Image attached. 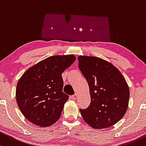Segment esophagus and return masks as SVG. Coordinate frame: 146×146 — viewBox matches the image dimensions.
I'll list each match as a JSON object with an SVG mask.
<instances>
[{"instance_id":"obj_1","label":"esophagus","mask_w":146,"mask_h":146,"mask_svg":"<svg viewBox=\"0 0 146 146\" xmlns=\"http://www.w3.org/2000/svg\"><path fill=\"white\" fill-rule=\"evenodd\" d=\"M78 95L77 94H75L74 95L71 96V99H73V100H76V99H78Z\"/></svg>"}]
</instances>
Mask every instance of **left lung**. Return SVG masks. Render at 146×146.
Masks as SVG:
<instances>
[{
	"instance_id": "obj_1",
	"label": "left lung",
	"mask_w": 146,
	"mask_h": 146,
	"mask_svg": "<svg viewBox=\"0 0 146 146\" xmlns=\"http://www.w3.org/2000/svg\"><path fill=\"white\" fill-rule=\"evenodd\" d=\"M78 67L87 80L91 103L80 109L84 120L94 129H104L116 124L127 112L129 89L115 66L96 56H79Z\"/></svg>"
}]
</instances>
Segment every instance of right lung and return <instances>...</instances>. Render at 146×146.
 <instances>
[{"instance_id": "1", "label": "right lung", "mask_w": 146, "mask_h": 146, "mask_svg": "<svg viewBox=\"0 0 146 146\" xmlns=\"http://www.w3.org/2000/svg\"><path fill=\"white\" fill-rule=\"evenodd\" d=\"M76 60L74 55H56L29 68L17 82L16 99L24 117L34 125L49 127L61 115L69 96L62 92L61 74Z\"/></svg>"}]
</instances>
